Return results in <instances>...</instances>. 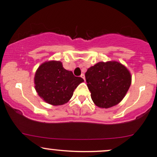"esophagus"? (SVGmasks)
<instances>
[{
	"label": "esophagus",
	"mask_w": 157,
	"mask_h": 157,
	"mask_svg": "<svg viewBox=\"0 0 157 157\" xmlns=\"http://www.w3.org/2000/svg\"><path fill=\"white\" fill-rule=\"evenodd\" d=\"M80 77H82L83 80H85V75H84V74H82L81 75H80Z\"/></svg>",
	"instance_id": "34e87169"
}]
</instances>
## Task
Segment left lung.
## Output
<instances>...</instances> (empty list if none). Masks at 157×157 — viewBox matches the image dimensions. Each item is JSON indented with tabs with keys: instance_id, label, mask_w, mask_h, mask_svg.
I'll return each instance as SVG.
<instances>
[{
	"instance_id": "8db88e82",
	"label": "left lung",
	"mask_w": 157,
	"mask_h": 157,
	"mask_svg": "<svg viewBox=\"0 0 157 157\" xmlns=\"http://www.w3.org/2000/svg\"><path fill=\"white\" fill-rule=\"evenodd\" d=\"M85 77L92 100L101 108L118 105L126 95L132 83L129 71L117 61L98 62L88 68Z\"/></svg>"
}]
</instances>
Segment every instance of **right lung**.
<instances>
[{"label":"right lung","mask_w":157,"mask_h":157,"mask_svg":"<svg viewBox=\"0 0 157 157\" xmlns=\"http://www.w3.org/2000/svg\"><path fill=\"white\" fill-rule=\"evenodd\" d=\"M34 88L49 105L58 106L71 98L77 86L84 81L63 67L60 61H47L39 66L34 75Z\"/></svg>","instance_id":"add662e5"}]
</instances>
